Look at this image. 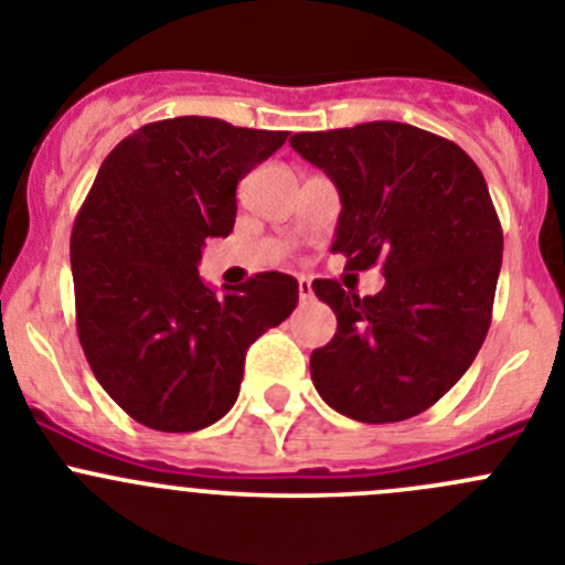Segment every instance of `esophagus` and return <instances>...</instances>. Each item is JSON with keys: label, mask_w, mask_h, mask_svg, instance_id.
I'll use <instances>...</instances> for the list:
<instances>
[{"label": "esophagus", "mask_w": 565, "mask_h": 565, "mask_svg": "<svg viewBox=\"0 0 565 565\" xmlns=\"http://www.w3.org/2000/svg\"><path fill=\"white\" fill-rule=\"evenodd\" d=\"M298 295H300V300H309L312 298V278H307V276H300L298 278Z\"/></svg>", "instance_id": "obj_1"}]
</instances>
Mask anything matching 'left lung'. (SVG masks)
Listing matches in <instances>:
<instances>
[{"mask_svg":"<svg viewBox=\"0 0 565 565\" xmlns=\"http://www.w3.org/2000/svg\"><path fill=\"white\" fill-rule=\"evenodd\" d=\"M289 145L340 192L331 250L348 270L382 265L384 276L365 298L334 278L312 284L337 315V334L312 351L315 387L362 424L420 415L460 382L493 318L504 239L488 183L462 147L404 122Z\"/></svg>","mask_w":565,"mask_h":565,"instance_id":"1","label":"left lung"}]
</instances>
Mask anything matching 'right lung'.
I'll return each mask as SVG.
<instances>
[{
    "instance_id": "right-lung-1",
    "label": "right lung",
    "mask_w": 565,
    "mask_h": 565,
    "mask_svg": "<svg viewBox=\"0 0 565 565\" xmlns=\"http://www.w3.org/2000/svg\"><path fill=\"white\" fill-rule=\"evenodd\" d=\"M287 130L211 116L150 122L99 167L72 228L77 337L105 393L139 424L198 431L239 395L250 342L298 303L287 273L217 295L198 276L209 236H228L236 183Z\"/></svg>"
}]
</instances>
